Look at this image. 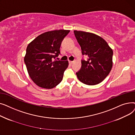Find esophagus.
<instances>
[{"label":"esophagus","mask_w":135,"mask_h":135,"mask_svg":"<svg viewBox=\"0 0 135 135\" xmlns=\"http://www.w3.org/2000/svg\"><path fill=\"white\" fill-rule=\"evenodd\" d=\"M69 63L70 65H72V64L73 63V61H69Z\"/></svg>","instance_id":"obj_1"}]
</instances>
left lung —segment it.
Masks as SVG:
<instances>
[{
  "mask_svg": "<svg viewBox=\"0 0 135 135\" xmlns=\"http://www.w3.org/2000/svg\"><path fill=\"white\" fill-rule=\"evenodd\" d=\"M81 46L83 55L88 57L81 62V68L76 73L78 79L88 85L102 82L110 73L113 66V50L102 37L94 33L74 31Z\"/></svg>",
  "mask_w": 135,
  "mask_h": 135,
  "instance_id": "obj_1",
  "label": "left lung"
}]
</instances>
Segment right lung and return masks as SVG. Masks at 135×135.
<instances>
[{"label": "right lung", "mask_w": 135, "mask_h": 135, "mask_svg": "<svg viewBox=\"0 0 135 135\" xmlns=\"http://www.w3.org/2000/svg\"><path fill=\"white\" fill-rule=\"evenodd\" d=\"M69 31H48L38 35L28 45L25 63L29 76L38 86L51 89L62 81L68 61L54 59L60 54L62 41Z\"/></svg>", "instance_id": "right-lung-1"}]
</instances>
